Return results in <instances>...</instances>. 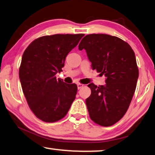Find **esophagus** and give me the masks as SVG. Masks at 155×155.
Wrapping results in <instances>:
<instances>
[{"label":"esophagus","instance_id":"esophagus-1","mask_svg":"<svg viewBox=\"0 0 155 155\" xmlns=\"http://www.w3.org/2000/svg\"><path fill=\"white\" fill-rule=\"evenodd\" d=\"M77 85H78V89H81V88H82L83 87H84V84H80V83H78V84Z\"/></svg>","mask_w":155,"mask_h":155}]
</instances>
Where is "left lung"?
<instances>
[{
  "mask_svg": "<svg viewBox=\"0 0 155 155\" xmlns=\"http://www.w3.org/2000/svg\"><path fill=\"white\" fill-rule=\"evenodd\" d=\"M78 48L86 50L93 70L106 77L105 85L88 84L89 117L101 126H112L127 113L135 92L138 68L134 51L120 38L94 33L83 38Z\"/></svg>",
  "mask_w": 155,
  "mask_h": 155,
  "instance_id": "left-lung-1",
  "label": "left lung"
}]
</instances>
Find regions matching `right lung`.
<instances>
[{
  "label": "right lung",
  "instance_id": "add662e5",
  "mask_svg": "<svg viewBox=\"0 0 155 155\" xmlns=\"http://www.w3.org/2000/svg\"><path fill=\"white\" fill-rule=\"evenodd\" d=\"M84 34H55L35 39L26 49L19 67V79L33 114L45 122L66 115L78 91L75 84L57 80L68 54Z\"/></svg>",
  "mask_w": 155,
  "mask_h": 155
}]
</instances>
